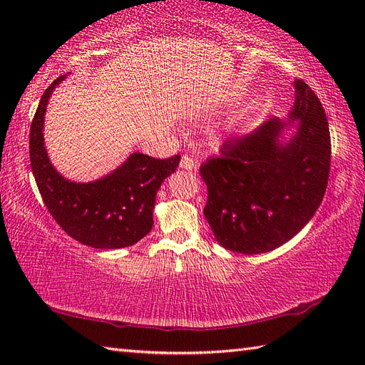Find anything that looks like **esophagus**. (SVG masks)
<instances>
[{"label":"esophagus","mask_w":365,"mask_h":365,"mask_svg":"<svg viewBox=\"0 0 365 365\" xmlns=\"http://www.w3.org/2000/svg\"><path fill=\"white\" fill-rule=\"evenodd\" d=\"M180 168H182V169L192 170V169L197 168V161H196V158H192L191 155L185 153L183 157H182V160H180Z\"/></svg>","instance_id":"34e87169"}]
</instances>
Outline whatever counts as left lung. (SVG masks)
Segmentation results:
<instances>
[{
  "instance_id": "1",
  "label": "left lung",
  "mask_w": 365,
  "mask_h": 365,
  "mask_svg": "<svg viewBox=\"0 0 365 365\" xmlns=\"http://www.w3.org/2000/svg\"><path fill=\"white\" fill-rule=\"evenodd\" d=\"M289 119L273 118L252 133L227 139L220 157L200 165L208 197L204 215L229 251L262 254L289 242L311 221L328 187L331 136L315 92L294 80ZM297 131L278 139L290 123Z\"/></svg>"
}]
</instances>
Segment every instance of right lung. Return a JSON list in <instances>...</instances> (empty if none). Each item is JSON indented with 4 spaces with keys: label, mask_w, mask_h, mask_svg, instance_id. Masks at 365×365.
<instances>
[{
    "label": "right lung",
    "mask_w": 365,
    "mask_h": 365,
    "mask_svg": "<svg viewBox=\"0 0 365 365\" xmlns=\"http://www.w3.org/2000/svg\"><path fill=\"white\" fill-rule=\"evenodd\" d=\"M54 80L38 102L29 133L31 169L43 204L67 235L97 250H119L138 243L153 226L155 196L174 173L180 155L158 160L135 152L114 173L89 183H75L50 163L43 144V115Z\"/></svg>",
    "instance_id": "1"
}]
</instances>
